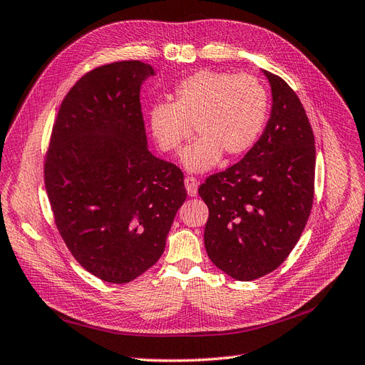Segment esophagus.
<instances>
[{
  "mask_svg": "<svg viewBox=\"0 0 365 365\" xmlns=\"http://www.w3.org/2000/svg\"><path fill=\"white\" fill-rule=\"evenodd\" d=\"M185 186H186V192H188L191 197L197 195V180L194 177H185Z\"/></svg>",
  "mask_w": 365,
  "mask_h": 365,
  "instance_id": "34e87169",
  "label": "esophagus"
}]
</instances>
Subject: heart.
I'll return each mask as SVG.
<instances>
[{
    "label": "heart",
    "mask_w": 365,
    "mask_h": 365,
    "mask_svg": "<svg viewBox=\"0 0 365 365\" xmlns=\"http://www.w3.org/2000/svg\"><path fill=\"white\" fill-rule=\"evenodd\" d=\"M269 113V96L255 76L200 70L182 79L174 102H158L150 111V130L165 153H177L190 138L197 139L182 154L190 173H205L222 160L240 158L262 136Z\"/></svg>",
    "instance_id": "1"
}]
</instances>
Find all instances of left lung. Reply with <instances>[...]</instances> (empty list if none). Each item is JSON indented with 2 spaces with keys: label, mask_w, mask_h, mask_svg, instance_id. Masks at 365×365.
I'll return each mask as SVG.
<instances>
[{
  "label": "left lung",
  "mask_w": 365,
  "mask_h": 365,
  "mask_svg": "<svg viewBox=\"0 0 365 365\" xmlns=\"http://www.w3.org/2000/svg\"><path fill=\"white\" fill-rule=\"evenodd\" d=\"M272 91L270 118L245 158L199 188L210 207L205 247L211 262L251 281L284 262L314 203L315 138L295 91L263 70Z\"/></svg>",
  "instance_id": "8db88e82"
}]
</instances>
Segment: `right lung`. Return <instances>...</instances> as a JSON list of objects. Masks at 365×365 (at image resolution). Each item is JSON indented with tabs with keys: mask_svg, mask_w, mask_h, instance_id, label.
<instances>
[{
	"mask_svg": "<svg viewBox=\"0 0 365 365\" xmlns=\"http://www.w3.org/2000/svg\"><path fill=\"white\" fill-rule=\"evenodd\" d=\"M155 71L120 61L82 76L61 103L44 180L71 255L123 284L158 263L179 207L183 174L148 151L140 87Z\"/></svg>",
	"mask_w": 365,
	"mask_h": 365,
	"instance_id": "right-lung-1",
	"label": "right lung"
}]
</instances>
